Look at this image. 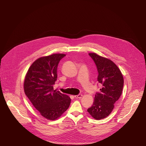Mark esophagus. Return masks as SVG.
Returning <instances> with one entry per match:
<instances>
[{"instance_id":"34e87169","label":"esophagus","mask_w":146,"mask_h":146,"mask_svg":"<svg viewBox=\"0 0 146 146\" xmlns=\"http://www.w3.org/2000/svg\"><path fill=\"white\" fill-rule=\"evenodd\" d=\"M82 95L81 94H79V95H75L74 98H76V99H80L82 97Z\"/></svg>"}]
</instances>
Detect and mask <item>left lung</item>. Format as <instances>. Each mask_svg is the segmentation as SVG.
<instances>
[{
    "instance_id": "8db88e82",
    "label": "left lung",
    "mask_w": 146,
    "mask_h": 146,
    "mask_svg": "<svg viewBox=\"0 0 146 146\" xmlns=\"http://www.w3.org/2000/svg\"><path fill=\"white\" fill-rule=\"evenodd\" d=\"M98 72V81L102 85L100 92L95 94L92 106L87 111L95 119L107 117L121 95L123 78L118 66L111 60L95 53H89Z\"/></svg>"
}]
</instances>
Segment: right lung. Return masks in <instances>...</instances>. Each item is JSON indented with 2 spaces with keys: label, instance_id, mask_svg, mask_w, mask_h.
<instances>
[{
  "label": "right lung",
  "instance_id": "add662e5",
  "mask_svg": "<svg viewBox=\"0 0 146 146\" xmlns=\"http://www.w3.org/2000/svg\"><path fill=\"white\" fill-rule=\"evenodd\" d=\"M65 54H54L36 60L24 80V92L40 114L50 120L60 117L69 108L70 97L54 90L57 68Z\"/></svg>",
  "mask_w": 146,
  "mask_h": 146
}]
</instances>
